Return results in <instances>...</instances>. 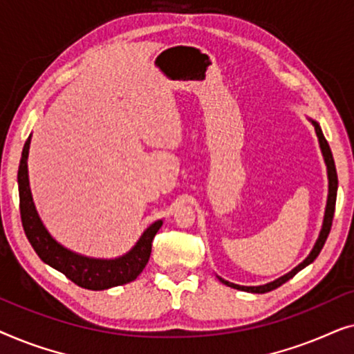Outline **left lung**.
I'll return each instance as SVG.
<instances>
[{"mask_svg":"<svg viewBox=\"0 0 354 354\" xmlns=\"http://www.w3.org/2000/svg\"><path fill=\"white\" fill-rule=\"evenodd\" d=\"M313 125H314V130H316L317 133V138H319V145H321V151H322V156H324V161H326V166H327V177H328V196H327V206H326V214H324V222H322V229H321V234H319V239L316 241V245H314V248L311 253L306 259L303 261L301 264H298L297 268L293 270H290L288 274L282 275V277L274 280V282L270 283H266V285H259V287H243V285H236V283H232V282H227V280L221 279L219 280L222 283H225L227 287H232V288H236V290H241V292H251V293H268L270 290H275L280 285L288 282L290 279L295 277L299 270L306 268L313 263L314 259L317 258L319 253H321V250L324 248V243H326L328 234H330V227H332V221H333V212H335V201H337V188H338V178H337V169H335V162H333V156H332V151H330V147H328L326 137H324L321 127H319V124L316 120H311Z\"/></svg>","mask_w":354,"mask_h":354,"instance_id":"obj_1","label":"left lung"}]
</instances>
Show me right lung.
<instances>
[{"mask_svg":"<svg viewBox=\"0 0 354 354\" xmlns=\"http://www.w3.org/2000/svg\"><path fill=\"white\" fill-rule=\"evenodd\" d=\"M30 138H27L22 149L21 164H19L17 183H19V201H21V219L28 241L40 256L43 263L59 270L67 279L88 290H106L132 282L142 274L147 266L154 235L161 229L162 221H156L148 227L140 236L137 245L127 254L115 259H95L77 254L74 251L64 248L48 234L45 225L41 224L38 212L32 200L30 185H28L27 158L30 148Z\"/></svg>","mask_w":354,"mask_h":354,"instance_id":"right-lung-1","label":"right lung"}]
</instances>
